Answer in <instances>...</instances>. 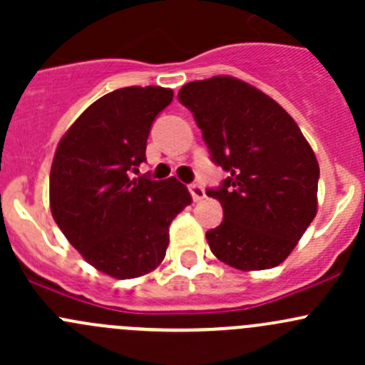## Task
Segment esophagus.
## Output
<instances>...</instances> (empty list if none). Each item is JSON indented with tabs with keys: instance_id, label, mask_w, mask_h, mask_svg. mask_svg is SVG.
Masks as SVG:
<instances>
[{
	"instance_id": "34e87169",
	"label": "esophagus",
	"mask_w": 365,
	"mask_h": 365,
	"mask_svg": "<svg viewBox=\"0 0 365 365\" xmlns=\"http://www.w3.org/2000/svg\"><path fill=\"white\" fill-rule=\"evenodd\" d=\"M189 190H190V194H192L194 201H201V200H205V197H206L205 189L200 185V183H192V185L189 187Z\"/></svg>"
}]
</instances>
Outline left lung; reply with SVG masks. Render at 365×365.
<instances>
[{"mask_svg":"<svg viewBox=\"0 0 365 365\" xmlns=\"http://www.w3.org/2000/svg\"><path fill=\"white\" fill-rule=\"evenodd\" d=\"M210 157L227 173L219 189L224 220L206 231L212 252L238 270L281 264L318 212L319 165L297 121L274 98L230 76L183 84Z\"/></svg>","mask_w":365,"mask_h":365,"instance_id":"1","label":"left lung"}]
</instances>
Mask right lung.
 <instances>
[{"label":"right lung","mask_w":365,"mask_h":365,"mask_svg":"<svg viewBox=\"0 0 365 365\" xmlns=\"http://www.w3.org/2000/svg\"><path fill=\"white\" fill-rule=\"evenodd\" d=\"M171 101L169 88L114 90L73 121L54 153L51 213L81 256L114 279L155 270L173 219L192 201L175 176L132 178L146 160L153 120Z\"/></svg>","instance_id":"add662e5"}]
</instances>
